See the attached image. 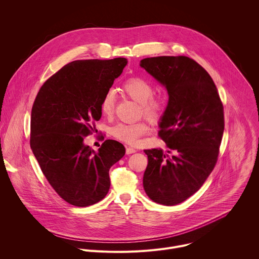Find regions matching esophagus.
<instances>
[{
    "mask_svg": "<svg viewBox=\"0 0 259 259\" xmlns=\"http://www.w3.org/2000/svg\"><path fill=\"white\" fill-rule=\"evenodd\" d=\"M135 152H136V150L133 149V147H131V146H127V147H126V154H127V155L134 154Z\"/></svg>",
    "mask_w": 259,
    "mask_h": 259,
    "instance_id": "esophagus-1",
    "label": "esophagus"
}]
</instances>
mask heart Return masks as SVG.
<instances>
[{
    "mask_svg": "<svg viewBox=\"0 0 259 259\" xmlns=\"http://www.w3.org/2000/svg\"><path fill=\"white\" fill-rule=\"evenodd\" d=\"M122 90L130 98L140 103V112L149 121L156 123L164 117L167 108L166 100L161 96L154 95L155 88L151 82L139 77L130 78L123 84ZM115 102L116 95L114 91L108 90L100 102L101 113L104 116H112L115 109ZM149 130L150 127L144 121L131 124L120 123L113 127L112 134L121 141L133 144Z\"/></svg>",
    "mask_w": 259,
    "mask_h": 259,
    "instance_id": "b5f03b06",
    "label": "heart"
}]
</instances>
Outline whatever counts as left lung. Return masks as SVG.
<instances>
[{"label":"left lung","instance_id":"left-lung-1","mask_svg":"<svg viewBox=\"0 0 259 259\" xmlns=\"http://www.w3.org/2000/svg\"><path fill=\"white\" fill-rule=\"evenodd\" d=\"M140 66L169 95L159 136L169 147L144 150L143 188L151 200L174 206L192 197L214 169L225 130L224 105L204 67L188 56L144 58Z\"/></svg>","mask_w":259,"mask_h":259}]
</instances>
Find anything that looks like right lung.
Instances as JSON below:
<instances>
[{
	"instance_id": "add662e5",
	"label": "right lung",
	"mask_w": 259,
	"mask_h": 259,
	"mask_svg": "<svg viewBox=\"0 0 259 259\" xmlns=\"http://www.w3.org/2000/svg\"><path fill=\"white\" fill-rule=\"evenodd\" d=\"M127 62L122 57L69 62L43 84L32 104V153L50 186L70 205L101 201L110 187V167L125 155L119 141L106 139L95 153L84 137L94 132L101 99Z\"/></svg>"
}]
</instances>
